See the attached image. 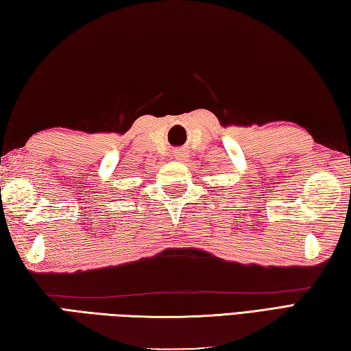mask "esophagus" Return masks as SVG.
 <instances>
[{"mask_svg":"<svg viewBox=\"0 0 351 351\" xmlns=\"http://www.w3.org/2000/svg\"><path fill=\"white\" fill-rule=\"evenodd\" d=\"M173 156H175L176 161H181V162H184V161H187L189 154H187V150H184V149H178V150H175V152H173Z\"/></svg>","mask_w":351,"mask_h":351,"instance_id":"1","label":"esophagus"}]
</instances>
